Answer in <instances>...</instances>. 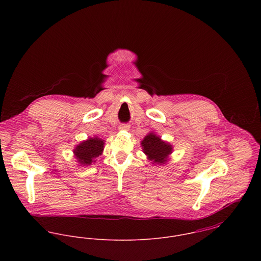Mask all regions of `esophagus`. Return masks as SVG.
Segmentation results:
<instances>
[{"label": "esophagus", "instance_id": "obj_1", "mask_svg": "<svg viewBox=\"0 0 261 261\" xmlns=\"http://www.w3.org/2000/svg\"><path fill=\"white\" fill-rule=\"evenodd\" d=\"M129 127H130V126H129L128 123H121V124H119V126H118V128L121 129V130H128Z\"/></svg>", "mask_w": 261, "mask_h": 261}]
</instances>
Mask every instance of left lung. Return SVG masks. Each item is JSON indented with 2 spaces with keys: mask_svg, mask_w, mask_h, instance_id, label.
<instances>
[{
  "mask_svg": "<svg viewBox=\"0 0 261 261\" xmlns=\"http://www.w3.org/2000/svg\"><path fill=\"white\" fill-rule=\"evenodd\" d=\"M142 147L149 160L156 164H164L167 156L172 152V147L153 134H149L144 139Z\"/></svg>",
  "mask_w": 261,
  "mask_h": 261,
  "instance_id": "left-lung-1",
  "label": "left lung"
}]
</instances>
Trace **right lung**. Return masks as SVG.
<instances>
[{
    "label": "right lung",
    "instance_id": "right-lung-1",
    "mask_svg": "<svg viewBox=\"0 0 261 261\" xmlns=\"http://www.w3.org/2000/svg\"><path fill=\"white\" fill-rule=\"evenodd\" d=\"M103 150V141L98 138L88 139L78 145L74 149L75 155L81 165H91L94 159L101 154Z\"/></svg>",
    "mask_w": 261,
    "mask_h": 261
}]
</instances>
